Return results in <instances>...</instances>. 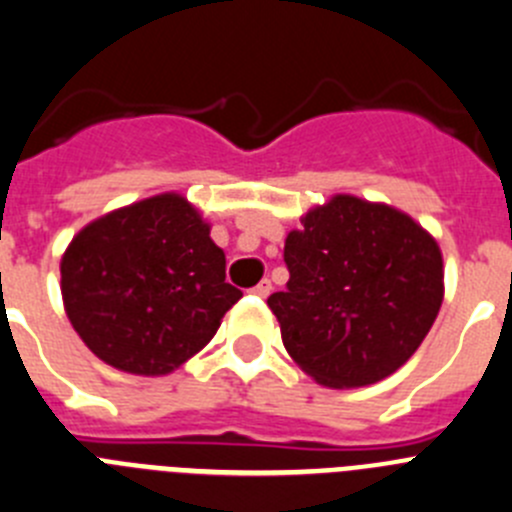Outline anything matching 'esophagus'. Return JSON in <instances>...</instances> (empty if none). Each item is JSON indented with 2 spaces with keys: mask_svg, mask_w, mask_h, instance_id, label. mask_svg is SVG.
I'll use <instances>...</instances> for the list:
<instances>
[{
  "mask_svg": "<svg viewBox=\"0 0 512 512\" xmlns=\"http://www.w3.org/2000/svg\"><path fill=\"white\" fill-rule=\"evenodd\" d=\"M252 293H255L257 298H267V295L272 293V283L265 278V280H262V283H257L255 288H252Z\"/></svg>",
  "mask_w": 512,
  "mask_h": 512,
  "instance_id": "esophagus-1",
  "label": "esophagus"
}]
</instances>
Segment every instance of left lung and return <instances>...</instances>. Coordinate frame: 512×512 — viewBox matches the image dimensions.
<instances>
[{
	"label": "left lung",
	"instance_id": "obj_1",
	"mask_svg": "<svg viewBox=\"0 0 512 512\" xmlns=\"http://www.w3.org/2000/svg\"><path fill=\"white\" fill-rule=\"evenodd\" d=\"M285 240L290 280L267 305L295 364L333 389L394 374L432 328L444 295L432 234L386 204L338 194Z\"/></svg>",
	"mask_w": 512,
	"mask_h": 512
}]
</instances>
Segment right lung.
<instances>
[{
	"instance_id": "right-lung-1",
	"label": "right lung",
	"mask_w": 512,
	"mask_h": 512,
	"mask_svg": "<svg viewBox=\"0 0 512 512\" xmlns=\"http://www.w3.org/2000/svg\"><path fill=\"white\" fill-rule=\"evenodd\" d=\"M62 300L85 346L128 374L179 369L242 298L224 252L179 194L116 209L78 232L60 262Z\"/></svg>"
}]
</instances>
